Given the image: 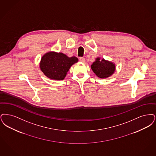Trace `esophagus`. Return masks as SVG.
I'll use <instances>...</instances> for the list:
<instances>
[{
  "label": "esophagus",
  "mask_w": 156,
  "mask_h": 156,
  "mask_svg": "<svg viewBox=\"0 0 156 156\" xmlns=\"http://www.w3.org/2000/svg\"><path fill=\"white\" fill-rule=\"evenodd\" d=\"M79 60L81 62H85V58H83V57H81V58H80V59H79Z\"/></svg>",
  "instance_id": "1"
}]
</instances>
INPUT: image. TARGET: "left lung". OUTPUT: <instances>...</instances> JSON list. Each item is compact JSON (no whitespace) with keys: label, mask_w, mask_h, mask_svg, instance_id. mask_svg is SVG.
<instances>
[{"label":"left lung","mask_w":156,"mask_h":156,"mask_svg":"<svg viewBox=\"0 0 156 156\" xmlns=\"http://www.w3.org/2000/svg\"><path fill=\"white\" fill-rule=\"evenodd\" d=\"M91 68L97 76L104 79L108 77L114 73L115 65L111 62L106 61L104 59L100 61V58H97L91 65Z\"/></svg>","instance_id":"left-lung-1"}]
</instances>
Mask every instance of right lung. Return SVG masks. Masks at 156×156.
<instances>
[{
  "label": "right lung",
  "mask_w": 156,
  "mask_h": 156,
  "mask_svg": "<svg viewBox=\"0 0 156 156\" xmlns=\"http://www.w3.org/2000/svg\"><path fill=\"white\" fill-rule=\"evenodd\" d=\"M77 62L78 59L75 56L69 58L61 52H49L42 57L40 66L48 78L62 80L66 77L70 68Z\"/></svg>",
  "instance_id": "right-lung-1"
}]
</instances>
